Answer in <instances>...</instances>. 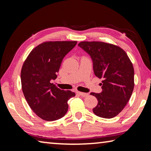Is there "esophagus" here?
Returning a JSON list of instances; mask_svg holds the SVG:
<instances>
[{
    "instance_id": "esophagus-1",
    "label": "esophagus",
    "mask_w": 151,
    "mask_h": 151,
    "mask_svg": "<svg viewBox=\"0 0 151 151\" xmlns=\"http://www.w3.org/2000/svg\"><path fill=\"white\" fill-rule=\"evenodd\" d=\"M79 95H81V96L83 97H86L88 96V93H82V92H78L77 93Z\"/></svg>"
}]
</instances>
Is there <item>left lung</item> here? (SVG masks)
I'll list each match as a JSON object with an SVG mask.
<instances>
[{
  "label": "left lung",
  "instance_id": "1",
  "mask_svg": "<svg viewBox=\"0 0 151 151\" xmlns=\"http://www.w3.org/2000/svg\"><path fill=\"white\" fill-rule=\"evenodd\" d=\"M78 46L93 59L94 75L102 81L101 93H91L98 100L94 114L104 119L116 116L127 105L134 89V68L119 46L101 41H83Z\"/></svg>",
  "mask_w": 151,
  "mask_h": 151
}]
</instances>
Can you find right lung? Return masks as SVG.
I'll return each instance as SVG.
<instances>
[{
  "mask_svg": "<svg viewBox=\"0 0 151 151\" xmlns=\"http://www.w3.org/2000/svg\"><path fill=\"white\" fill-rule=\"evenodd\" d=\"M77 41H47L35 47L22 65V90L33 112L47 121L60 119L68 111L67 101L75 93L60 90L53 83L63 58Z\"/></svg>",
  "mask_w": 151,
  "mask_h": 151,
  "instance_id": "1",
  "label": "right lung"
}]
</instances>
